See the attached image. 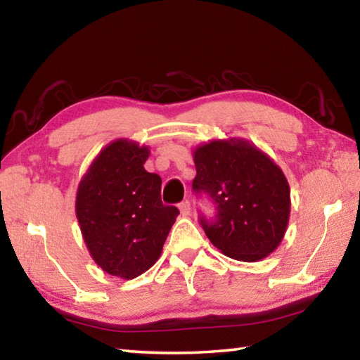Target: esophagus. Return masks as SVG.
<instances>
[{
	"label": "esophagus",
	"instance_id": "esophagus-1",
	"mask_svg": "<svg viewBox=\"0 0 360 360\" xmlns=\"http://www.w3.org/2000/svg\"><path fill=\"white\" fill-rule=\"evenodd\" d=\"M179 210H181V214H182V216H188V214H191V211H192L191 202H188V200H184V202L179 203Z\"/></svg>",
	"mask_w": 360,
	"mask_h": 360
}]
</instances>
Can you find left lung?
I'll use <instances>...</instances> for the list:
<instances>
[{"label":"left lung","instance_id":"left-lung-1","mask_svg":"<svg viewBox=\"0 0 360 360\" xmlns=\"http://www.w3.org/2000/svg\"><path fill=\"white\" fill-rule=\"evenodd\" d=\"M192 188L216 205L200 214L206 236L227 257L257 262L279 246L290 212V188L275 162L245 139H216L193 150Z\"/></svg>","mask_w":360,"mask_h":360}]
</instances>
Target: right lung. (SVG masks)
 <instances>
[{"mask_svg":"<svg viewBox=\"0 0 360 360\" xmlns=\"http://www.w3.org/2000/svg\"><path fill=\"white\" fill-rule=\"evenodd\" d=\"M149 149L115 139L96 155L76 195V216L96 265L133 279L155 264L179 210L162 203V179L144 169Z\"/></svg>","mask_w":360,"mask_h":360,"instance_id":"right-lung-1","label":"right lung"}]
</instances>
